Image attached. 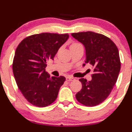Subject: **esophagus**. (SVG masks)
Segmentation results:
<instances>
[{
    "label": "esophagus",
    "instance_id": "obj_1",
    "mask_svg": "<svg viewBox=\"0 0 132 132\" xmlns=\"http://www.w3.org/2000/svg\"><path fill=\"white\" fill-rule=\"evenodd\" d=\"M75 78H73V77H66V80L67 81H73V80H75Z\"/></svg>",
    "mask_w": 132,
    "mask_h": 132
}]
</instances>
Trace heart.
Wrapping results in <instances>:
<instances>
[{
  "instance_id": "b5f03b06",
  "label": "heart",
  "mask_w": 132,
  "mask_h": 132,
  "mask_svg": "<svg viewBox=\"0 0 132 132\" xmlns=\"http://www.w3.org/2000/svg\"><path fill=\"white\" fill-rule=\"evenodd\" d=\"M80 45V44L76 43H73L72 45H71V46H75V45Z\"/></svg>"
}]
</instances>
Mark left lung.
Here are the masks:
<instances>
[{
  "mask_svg": "<svg viewBox=\"0 0 132 132\" xmlns=\"http://www.w3.org/2000/svg\"><path fill=\"white\" fill-rule=\"evenodd\" d=\"M71 36L85 47L83 66L88 63L94 68L91 80H79L82 87L76 98L86 106L98 105L109 96L118 80L121 69L118 47L110 38L94 32L73 33Z\"/></svg>",
  "mask_w": 132,
  "mask_h": 132,
  "instance_id": "left-lung-1",
  "label": "left lung"
}]
</instances>
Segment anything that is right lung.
<instances>
[{
    "instance_id": "1",
    "label": "right lung",
    "mask_w": 132,
    "mask_h": 132,
    "mask_svg": "<svg viewBox=\"0 0 132 132\" xmlns=\"http://www.w3.org/2000/svg\"><path fill=\"white\" fill-rule=\"evenodd\" d=\"M69 38L68 34L41 33L27 37L18 45L13 71L18 88L25 99L38 107L52 103L57 97L64 77H50L45 71L46 62Z\"/></svg>"
}]
</instances>
